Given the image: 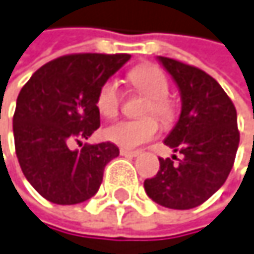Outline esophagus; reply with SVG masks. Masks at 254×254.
<instances>
[{
  "instance_id": "1",
  "label": "esophagus",
  "mask_w": 254,
  "mask_h": 254,
  "mask_svg": "<svg viewBox=\"0 0 254 254\" xmlns=\"http://www.w3.org/2000/svg\"><path fill=\"white\" fill-rule=\"evenodd\" d=\"M120 155L122 156H126V158H135L140 155L138 150H128V149H120Z\"/></svg>"
}]
</instances>
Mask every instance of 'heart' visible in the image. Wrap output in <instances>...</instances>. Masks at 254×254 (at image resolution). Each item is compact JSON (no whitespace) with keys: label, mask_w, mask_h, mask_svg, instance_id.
<instances>
[{"label":"heart","mask_w":254,"mask_h":254,"mask_svg":"<svg viewBox=\"0 0 254 254\" xmlns=\"http://www.w3.org/2000/svg\"><path fill=\"white\" fill-rule=\"evenodd\" d=\"M129 82L137 92L149 98L144 114H155L162 123H170L173 120L175 108L166 98L170 88L169 79L159 67L150 64L135 67L129 72ZM120 102L122 96L117 84L113 79L104 82L96 98L99 113L107 119H113L119 113ZM158 128V122L150 116L140 120H122L108 126L105 137L120 147L134 149L152 140L156 135Z\"/></svg>","instance_id":"obj_1"}]
</instances>
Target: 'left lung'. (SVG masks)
Wrapping results in <instances>:
<instances>
[{"mask_svg":"<svg viewBox=\"0 0 254 254\" xmlns=\"http://www.w3.org/2000/svg\"><path fill=\"white\" fill-rule=\"evenodd\" d=\"M156 60L181 95V114L164 144L182 158H159V170L144 181V191L164 208L191 209L218 191L233 167L240 144L237 110L206 72L167 57Z\"/></svg>","mask_w":254,"mask_h":254,"instance_id":"obj_1","label":"left lung"}]
</instances>
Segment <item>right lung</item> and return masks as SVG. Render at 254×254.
I'll list each match as a JSON object with an SVG mask.
<instances>
[{
	"label": "right lung",
	"mask_w": 254,
	"mask_h": 254,
	"mask_svg": "<svg viewBox=\"0 0 254 254\" xmlns=\"http://www.w3.org/2000/svg\"><path fill=\"white\" fill-rule=\"evenodd\" d=\"M129 54H75L52 60L22 87L13 116L16 156L24 176L46 200L76 205L93 197L108 162L119 156L111 141L84 144L101 125L99 88Z\"/></svg>",
	"instance_id": "right-lung-1"
}]
</instances>
